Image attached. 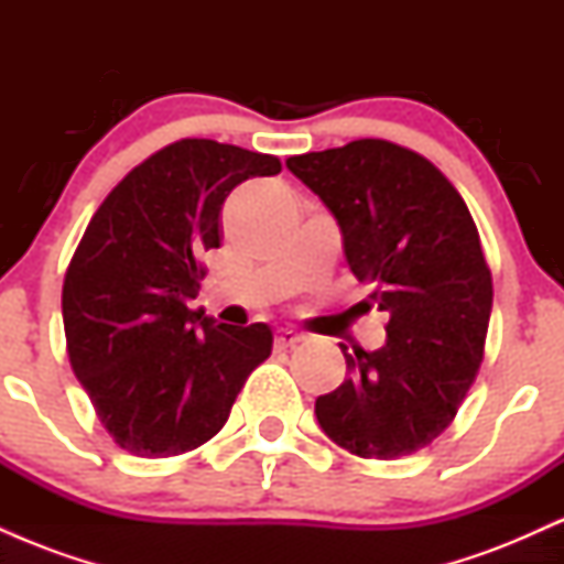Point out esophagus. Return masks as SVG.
<instances>
[{"label": "esophagus", "instance_id": "obj_1", "mask_svg": "<svg viewBox=\"0 0 564 564\" xmlns=\"http://www.w3.org/2000/svg\"><path fill=\"white\" fill-rule=\"evenodd\" d=\"M302 339H304V334L294 332V328H278V334H275V347H278V349L296 347Z\"/></svg>", "mask_w": 564, "mask_h": 564}]
</instances>
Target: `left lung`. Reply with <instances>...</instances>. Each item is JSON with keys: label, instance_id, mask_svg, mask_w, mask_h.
<instances>
[{"label": "left lung", "instance_id": "obj_1", "mask_svg": "<svg viewBox=\"0 0 564 564\" xmlns=\"http://www.w3.org/2000/svg\"><path fill=\"white\" fill-rule=\"evenodd\" d=\"M332 212L349 270L390 313L384 347L345 352L347 377L315 400L321 430L360 458L430 445L482 364L494 281L467 204L432 161L387 140L286 159Z\"/></svg>", "mask_w": 564, "mask_h": 564}]
</instances>
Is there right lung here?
Listing matches in <instances>:
<instances>
[{
    "label": "right lung",
    "instance_id": "right-lung-1",
    "mask_svg": "<svg viewBox=\"0 0 564 564\" xmlns=\"http://www.w3.org/2000/svg\"><path fill=\"white\" fill-rule=\"evenodd\" d=\"M281 161L217 140H177L142 161L89 219L63 281L70 368L121 448L166 458L223 430L273 349L268 323L230 326L191 310L219 249L236 185Z\"/></svg>",
    "mask_w": 564,
    "mask_h": 564
}]
</instances>
